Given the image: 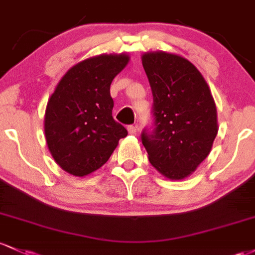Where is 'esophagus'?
Wrapping results in <instances>:
<instances>
[{"label":"esophagus","instance_id":"esophagus-1","mask_svg":"<svg viewBox=\"0 0 255 255\" xmlns=\"http://www.w3.org/2000/svg\"><path fill=\"white\" fill-rule=\"evenodd\" d=\"M127 129L130 134H136V132H138V126H128Z\"/></svg>","mask_w":255,"mask_h":255}]
</instances>
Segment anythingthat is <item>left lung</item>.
<instances>
[{"label":"left lung","mask_w":255,"mask_h":255,"mask_svg":"<svg viewBox=\"0 0 255 255\" xmlns=\"http://www.w3.org/2000/svg\"><path fill=\"white\" fill-rule=\"evenodd\" d=\"M141 61L153 97V129L142 130L141 142L161 174L181 180L211 152L218 133L214 99L201 72L185 58L150 52Z\"/></svg>","instance_id":"left-lung-1"}]
</instances>
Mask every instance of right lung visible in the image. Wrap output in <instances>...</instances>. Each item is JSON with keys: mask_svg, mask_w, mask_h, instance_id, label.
I'll use <instances>...</instances> for the list:
<instances>
[{"mask_svg": "<svg viewBox=\"0 0 255 255\" xmlns=\"http://www.w3.org/2000/svg\"><path fill=\"white\" fill-rule=\"evenodd\" d=\"M127 54H100L80 61L61 77L47 103L44 135L53 158L65 172L85 177L110 158L127 129L113 117V80Z\"/></svg>", "mask_w": 255, "mask_h": 255, "instance_id": "add662e5", "label": "right lung"}]
</instances>
